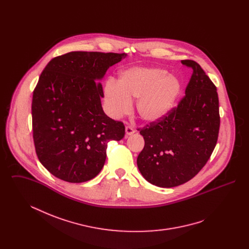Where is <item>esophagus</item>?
<instances>
[{"mask_svg": "<svg viewBox=\"0 0 249 249\" xmlns=\"http://www.w3.org/2000/svg\"><path fill=\"white\" fill-rule=\"evenodd\" d=\"M125 132H126V135L128 136V135H131V134H133L134 132H135V130L133 128H131L130 126H126V128H125Z\"/></svg>", "mask_w": 249, "mask_h": 249, "instance_id": "obj_1", "label": "esophagus"}]
</instances>
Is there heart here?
<instances>
[{
  "label": "heart",
  "instance_id": "obj_1",
  "mask_svg": "<svg viewBox=\"0 0 249 249\" xmlns=\"http://www.w3.org/2000/svg\"><path fill=\"white\" fill-rule=\"evenodd\" d=\"M182 90L178 77L161 68L134 67L122 71L117 84L107 81L104 99L108 114L119 119L130 112L131 102L140 119L149 123L166 117L175 107Z\"/></svg>",
  "mask_w": 249,
  "mask_h": 249
}]
</instances>
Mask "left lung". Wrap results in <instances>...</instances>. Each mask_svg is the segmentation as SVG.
<instances>
[{
  "label": "left lung",
  "instance_id": "left-lung-1",
  "mask_svg": "<svg viewBox=\"0 0 249 249\" xmlns=\"http://www.w3.org/2000/svg\"><path fill=\"white\" fill-rule=\"evenodd\" d=\"M192 71L185 97L163 119L140 130L144 146L137 166L146 181L160 188L188 182L213 152L220 125L216 88L199 63L181 61Z\"/></svg>",
  "mask_w": 249,
  "mask_h": 249
}]
</instances>
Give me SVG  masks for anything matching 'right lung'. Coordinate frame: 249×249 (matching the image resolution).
<instances>
[{"mask_svg":"<svg viewBox=\"0 0 249 249\" xmlns=\"http://www.w3.org/2000/svg\"><path fill=\"white\" fill-rule=\"evenodd\" d=\"M126 54L73 51L51 59L33 95L34 141L40 162L70 183L94 178L107 143L125 135L123 123L107 117L101 81Z\"/></svg>","mask_w":249,"mask_h":249,"instance_id":"add662e5","label":"right lung"}]
</instances>
